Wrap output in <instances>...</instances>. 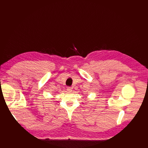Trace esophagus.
I'll list each match as a JSON object with an SVG mask.
<instances>
[{
  "label": "esophagus",
  "instance_id": "esophagus-1",
  "mask_svg": "<svg viewBox=\"0 0 148 148\" xmlns=\"http://www.w3.org/2000/svg\"><path fill=\"white\" fill-rule=\"evenodd\" d=\"M67 90V91H69V92H71V91H73V90H73V88H71L70 87H68Z\"/></svg>",
  "mask_w": 148,
  "mask_h": 148
}]
</instances>
